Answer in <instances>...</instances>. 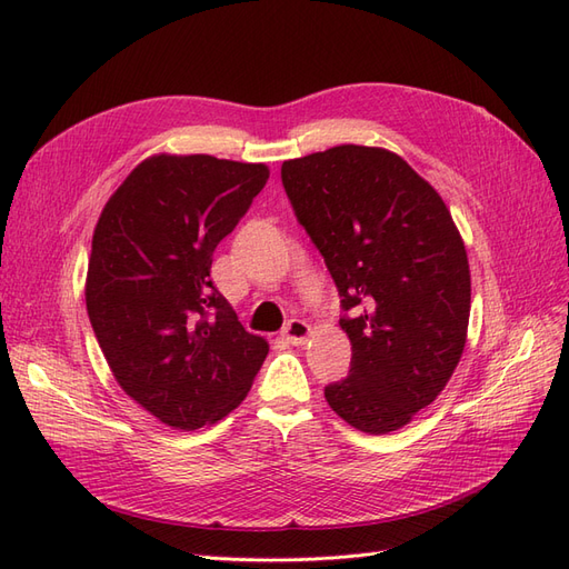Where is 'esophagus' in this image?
I'll return each mask as SVG.
<instances>
[{"mask_svg": "<svg viewBox=\"0 0 569 569\" xmlns=\"http://www.w3.org/2000/svg\"><path fill=\"white\" fill-rule=\"evenodd\" d=\"M282 337L291 343V347H301V343L311 337V327L303 320H289L282 330Z\"/></svg>", "mask_w": 569, "mask_h": 569, "instance_id": "obj_1", "label": "esophagus"}]
</instances>
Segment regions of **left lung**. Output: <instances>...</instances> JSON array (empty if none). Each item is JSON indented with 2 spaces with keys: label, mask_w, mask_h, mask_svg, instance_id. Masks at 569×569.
<instances>
[{
  "label": "left lung",
  "mask_w": 569,
  "mask_h": 569,
  "mask_svg": "<svg viewBox=\"0 0 569 569\" xmlns=\"http://www.w3.org/2000/svg\"><path fill=\"white\" fill-rule=\"evenodd\" d=\"M282 184L347 311L351 370L325 399L360 432H396L443 391L468 339L470 266L451 211L382 147L284 161Z\"/></svg>",
  "instance_id": "left-lung-1"
}]
</instances>
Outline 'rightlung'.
<instances>
[{
  "instance_id": "obj_1",
  "label": "right lung",
  "mask_w": 569,
  "mask_h": 569,
  "mask_svg": "<svg viewBox=\"0 0 569 569\" xmlns=\"http://www.w3.org/2000/svg\"><path fill=\"white\" fill-rule=\"evenodd\" d=\"M268 178L266 163L157 153L97 220L84 282L92 330L120 389L173 429L226 418L268 356L211 282L218 242Z\"/></svg>"
}]
</instances>
